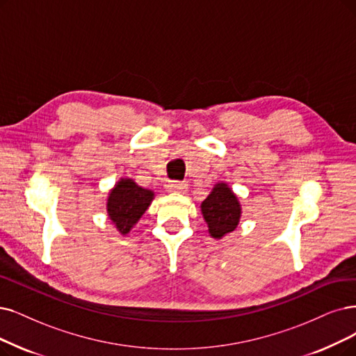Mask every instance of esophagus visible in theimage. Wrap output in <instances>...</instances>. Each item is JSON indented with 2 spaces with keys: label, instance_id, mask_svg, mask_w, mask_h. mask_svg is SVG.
<instances>
[{
  "label": "esophagus",
  "instance_id": "esophagus-1",
  "mask_svg": "<svg viewBox=\"0 0 356 356\" xmlns=\"http://www.w3.org/2000/svg\"><path fill=\"white\" fill-rule=\"evenodd\" d=\"M187 184L186 182H179V181H172L168 186V191L170 193H184L187 191Z\"/></svg>",
  "mask_w": 356,
  "mask_h": 356
}]
</instances>
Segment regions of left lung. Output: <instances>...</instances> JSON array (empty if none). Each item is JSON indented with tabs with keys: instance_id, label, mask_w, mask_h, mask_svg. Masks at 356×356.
I'll return each mask as SVG.
<instances>
[{
	"instance_id": "obj_1",
	"label": "left lung",
	"mask_w": 356,
	"mask_h": 356,
	"mask_svg": "<svg viewBox=\"0 0 356 356\" xmlns=\"http://www.w3.org/2000/svg\"><path fill=\"white\" fill-rule=\"evenodd\" d=\"M200 207L211 238L220 239L236 229L241 219V204L227 184H216Z\"/></svg>"
}]
</instances>
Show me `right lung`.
<instances>
[{
  "label": "right lung",
  "mask_w": 356,
  "mask_h": 356,
  "mask_svg": "<svg viewBox=\"0 0 356 356\" xmlns=\"http://www.w3.org/2000/svg\"><path fill=\"white\" fill-rule=\"evenodd\" d=\"M154 193L137 186L131 178H121L109 191L106 200L108 216L120 234L127 235L149 209Z\"/></svg>",
  "instance_id": "right-lung-1"
}]
</instances>
